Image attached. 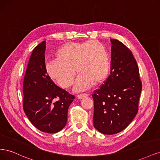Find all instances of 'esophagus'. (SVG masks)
<instances>
[{
    "mask_svg": "<svg viewBox=\"0 0 160 160\" xmlns=\"http://www.w3.org/2000/svg\"><path fill=\"white\" fill-rule=\"evenodd\" d=\"M88 96H89L88 93H82V94H79L77 95V98H78V99H81L86 98V97H88Z\"/></svg>",
    "mask_w": 160,
    "mask_h": 160,
    "instance_id": "esophagus-1",
    "label": "esophagus"
}]
</instances>
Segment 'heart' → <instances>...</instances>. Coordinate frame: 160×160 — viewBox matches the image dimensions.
<instances>
[{
	"mask_svg": "<svg viewBox=\"0 0 160 160\" xmlns=\"http://www.w3.org/2000/svg\"><path fill=\"white\" fill-rule=\"evenodd\" d=\"M55 59L46 62L48 77L62 88L73 83L76 91H84L94 84L104 82L109 75L111 62L108 51L102 43L95 40L69 42L55 52Z\"/></svg>",
	"mask_w": 160,
	"mask_h": 160,
	"instance_id": "heart-1",
	"label": "heart"
}]
</instances>
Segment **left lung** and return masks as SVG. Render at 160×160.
<instances>
[{"instance_id":"left-lung-1","label":"left lung","mask_w":160,"mask_h":160,"mask_svg":"<svg viewBox=\"0 0 160 160\" xmlns=\"http://www.w3.org/2000/svg\"><path fill=\"white\" fill-rule=\"evenodd\" d=\"M111 63L108 78L92 94L94 101L93 125L103 134L122 132L138 111L142 89L135 58L123 43L111 39Z\"/></svg>"}]
</instances>
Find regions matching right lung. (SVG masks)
Here are the masks:
<instances>
[{
	"label": "right lung",
	"mask_w": 160,
	"mask_h": 160,
	"mask_svg": "<svg viewBox=\"0 0 160 160\" xmlns=\"http://www.w3.org/2000/svg\"><path fill=\"white\" fill-rule=\"evenodd\" d=\"M45 41L33 49L23 81L22 108L31 123L41 132L55 133L67 123L69 105L75 99L55 84L45 72Z\"/></svg>",
	"instance_id": "right-lung-1"
}]
</instances>
